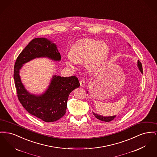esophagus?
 Masks as SVG:
<instances>
[{"label":"esophagus","instance_id":"obj_1","mask_svg":"<svg viewBox=\"0 0 157 157\" xmlns=\"http://www.w3.org/2000/svg\"><path fill=\"white\" fill-rule=\"evenodd\" d=\"M79 83H80V85L81 86H84L85 85V81L84 79H81L79 81Z\"/></svg>","mask_w":157,"mask_h":157}]
</instances>
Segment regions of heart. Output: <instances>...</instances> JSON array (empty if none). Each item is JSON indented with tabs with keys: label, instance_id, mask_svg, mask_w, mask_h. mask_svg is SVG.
Wrapping results in <instances>:
<instances>
[{
	"label": "heart",
	"instance_id": "1",
	"mask_svg": "<svg viewBox=\"0 0 157 157\" xmlns=\"http://www.w3.org/2000/svg\"><path fill=\"white\" fill-rule=\"evenodd\" d=\"M109 56V48L102 40L83 38L72 45L70 53L65 56L67 65L75 68L78 63L85 62L86 67L92 72L104 67Z\"/></svg>",
	"mask_w": 157,
	"mask_h": 157
}]
</instances>
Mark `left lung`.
I'll return each instance as SVG.
<instances>
[{"instance_id":"8db88e82","label":"left lung","mask_w":157,"mask_h":157,"mask_svg":"<svg viewBox=\"0 0 157 157\" xmlns=\"http://www.w3.org/2000/svg\"><path fill=\"white\" fill-rule=\"evenodd\" d=\"M138 67L139 68L140 71H141V72L142 73V64L140 62V60H138V65H137ZM88 92V91H87ZM92 113L94 114V115L98 119V120H101V121H105V122H109L111 121L114 120V118L116 117V115H114V116H110V117H103L102 115H99L97 113H95L94 112H92Z\"/></svg>"}]
</instances>
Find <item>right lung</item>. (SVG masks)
<instances>
[{
	"label": "right lung",
	"mask_w": 157,
	"mask_h": 157,
	"mask_svg": "<svg viewBox=\"0 0 157 157\" xmlns=\"http://www.w3.org/2000/svg\"><path fill=\"white\" fill-rule=\"evenodd\" d=\"M47 57L60 61L61 56L56 45L44 37L32 40L17 58L14 66L13 78L17 98L24 108L32 115L51 122L59 120L66 113L70 93L80 83L76 76L62 77L53 75L48 88L43 94L29 93L21 81L19 71L23 64L36 58Z\"/></svg>",
	"instance_id": "obj_1"
}]
</instances>
